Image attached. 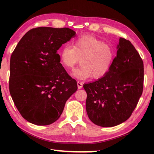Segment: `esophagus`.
<instances>
[{
  "instance_id": "esophagus-1",
  "label": "esophagus",
  "mask_w": 154,
  "mask_h": 154,
  "mask_svg": "<svg viewBox=\"0 0 154 154\" xmlns=\"http://www.w3.org/2000/svg\"><path fill=\"white\" fill-rule=\"evenodd\" d=\"M77 86L79 89H82V87H83V83L82 82H79V81H78L77 82Z\"/></svg>"
}]
</instances>
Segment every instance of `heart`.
I'll return each instance as SVG.
<instances>
[{
	"instance_id": "heart-1",
	"label": "heart",
	"mask_w": 154,
	"mask_h": 154,
	"mask_svg": "<svg viewBox=\"0 0 154 154\" xmlns=\"http://www.w3.org/2000/svg\"><path fill=\"white\" fill-rule=\"evenodd\" d=\"M60 61L68 69H72L79 63V68L72 72L74 77L85 79L92 77L100 79L110 71L116 54L111 44L91 35H84L77 38L72 47L62 46L59 53Z\"/></svg>"
}]
</instances>
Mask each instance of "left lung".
Returning <instances> with one entry per match:
<instances>
[{"label":"left lung","mask_w":154,"mask_h":154,"mask_svg":"<svg viewBox=\"0 0 154 154\" xmlns=\"http://www.w3.org/2000/svg\"><path fill=\"white\" fill-rule=\"evenodd\" d=\"M118 49L108 74L83 85L88 118L102 127L115 126L126 121L143 90L144 68L139 54L124 38H119Z\"/></svg>","instance_id":"1"}]
</instances>
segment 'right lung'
Wrapping results in <instances>:
<instances>
[{
    "label": "right lung",
    "mask_w": 154,
    "mask_h": 154,
    "mask_svg": "<svg viewBox=\"0 0 154 154\" xmlns=\"http://www.w3.org/2000/svg\"><path fill=\"white\" fill-rule=\"evenodd\" d=\"M75 36L69 28L38 27L21 38L10 60L9 92L26 120L38 126L55 122L77 90L57 50Z\"/></svg>",
    "instance_id": "obj_1"
}]
</instances>
